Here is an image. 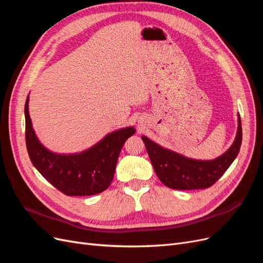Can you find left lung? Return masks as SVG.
Masks as SVG:
<instances>
[{
    "label": "left lung",
    "instance_id": "1",
    "mask_svg": "<svg viewBox=\"0 0 263 263\" xmlns=\"http://www.w3.org/2000/svg\"><path fill=\"white\" fill-rule=\"evenodd\" d=\"M155 172L165 186L173 190H201L212 186L238 156L242 140L240 116H238L237 136L224 155L210 161L189 159L164 149L142 136Z\"/></svg>",
    "mask_w": 263,
    "mask_h": 263
}]
</instances>
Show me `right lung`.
<instances>
[{"label":"right lung","instance_id":"right-lung-1","mask_svg":"<svg viewBox=\"0 0 263 263\" xmlns=\"http://www.w3.org/2000/svg\"><path fill=\"white\" fill-rule=\"evenodd\" d=\"M25 103V138L31 163L49 183L68 196H85L105 191L113 181L119 153L132 135L127 127L107 135L99 144L81 154L57 155L47 150L37 139Z\"/></svg>","mask_w":263,"mask_h":263}]
</instances>
